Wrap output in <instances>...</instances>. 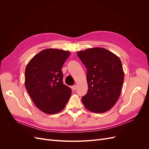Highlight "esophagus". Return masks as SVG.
<instances>
[{"instance_id": "1", "label": "esophagus", "mask_w": 149, "mask_h": 149, "mask_svg": "<svg viewBox=\"0 0 149 149\" xmlns=\"http://www.w3.org/2000/svg\"><path fill=\"white\" fill-rule=\"evenodd\" d=\"M76 88H77V86L74 85V86H72V89L74 90H74L76 89Z\"/></svg>"}]
</instances>
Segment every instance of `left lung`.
<instances>
[{
	"mask_svg": "<svg viewBox=\"0 0 149 149\" xmlns=\"http://www.w3.org/2000/svg\"><path fill=\"white\" fill-rule=\"evenodd\" d=\"M87 68L88 92L82 102L89 111L103 113L118 101L124 73L119 58L102 48H88L77 53Z\"/></svg>",
	"mask_w": 149,
	"mask_h": 149,
	"instance_id": "left-lung-1",
	"label": "left lung"
}]
</instances>
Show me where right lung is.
<instances>
[{
	"label": "right lung",
	"mask_w": 149,
	"mask_h": 149,
	"mask_svg": "<svg viewBox=\"0 0 149 149\" xmlns=\"http://www.w3.org/2000/svg\"><path fill=\"white\" fill-rule=\"evenodd\" d=\"M70 52L45 49L31 59L25 71V85L35 106L45 113L56 114L64 109L71 89L63 83L62 66Z\"/></svg>",
	"instance_id": "right-lung-1"
}]
</instances>
